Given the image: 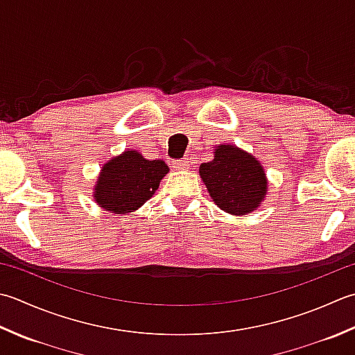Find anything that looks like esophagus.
I'll return each instance as SVG.
<instances>
[{"label":"esophagus","mask_w":355,"mask_h":355,"mask_svg":"<svg viewBox=\"0 0 355 355\" xmlns=\"http://www.w3.org/2000/svg\"><path fill=\"white\" fill-rule=\"evenodd\" d=\"M189 166V158H182V159H175L173 162V168L177 169H186Z\"/></svg>","instance_id":"esophagus-1"}]
</instances>
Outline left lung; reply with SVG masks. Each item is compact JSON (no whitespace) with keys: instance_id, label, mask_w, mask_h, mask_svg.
<instances>
[{"instance_id":"left-lung-1","label":"left lung","mask_w":355,"mask_h":355,"mask_svg":"<svg viewBox=\"0 0 355 355\" xmlns=\"http://www.w3.org/2000/svg\"><path fill=\"white\" fill-rule=\"evenodd\" d=\"M200 175L215 205L229 214H249L266 196L261 164L234 146H218L212 162L200 166Z\"/></svg>"}]
</instances>
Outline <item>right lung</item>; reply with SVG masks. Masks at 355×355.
<instances>
[{
  "label": "right lung",
  "mask_w": 355,
  "mask_h": 355,
  "mask_svg": "<svg viewBox=\"0 0 355 355\" xmlns=\"http://www.w3.org/2000/svg\"><path fill=\"white\" fill-rule=\"evenodd\" d=\"M168 171L163 159H146L137 150H126L104 164L95 201L115 214L135 211L154 196Z\"/></svg>",
  "instance_id": "right-lung-1"
}]
</instances>
